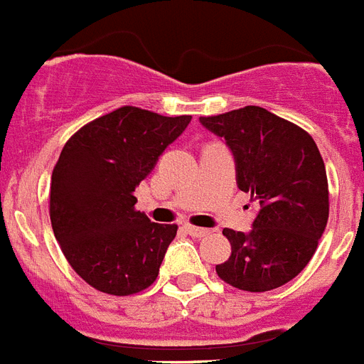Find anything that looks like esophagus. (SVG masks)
<instances>
[{
  "label": "esophagus",
  "mask_w": 364,
  "mask_h": 364,
  "mask_svg": "<svg viewBox=\"0 0 364 364\" xmlns=\"http://www.w3.org/2000/svg\"><path fill=\"white\" fill-rule=\"evenodd\" d=\"M186 231L190 232L191 237H206V235H210V229H205V228H196V225H191V223H186L184 225Z\"/></svg>",
  "instance_id": "obj_1"
}]
</instances>
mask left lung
<instances>
[{
	"label": "left lung",
	"mask_w": 364,
	"mask_h": 364,
	"mask_svg": "<svg viewBox=\"0 0 364 364\" xmlns=\"http://www.w3.org/2000/svg\"><path fill=\"white\" fill-rule=\"evenodd\" d=\"M199 122L223 136L238 188L259 205L252 231L223 229L231 255L216 264L218 276L252 293L284 286L312 259L329 220V184L316 142L302 127L254 105Z\"/></svg>",
	"instance_id": "left-lung-1"
}]
</instances>
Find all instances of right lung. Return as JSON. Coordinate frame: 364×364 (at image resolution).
I'll return each instance as SVG.
<instances>
[{"label":"right lung","instance_id":"1","mask_svg":"<svg viewBox=\"0 0 364 364\" xmlns=\"http://www.w3.org/2000/svg\"><path fill=\"white\" fill-rule=\"evenodd\" d=\"M191 116L120 107L65 142L50 180V222L65 259L86 284L109 295L152 286L178 225L135 210L133 191L176 141Z\"/></svg>","mask_w":364,"mask_h":364}]
</instances>
